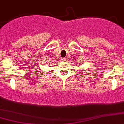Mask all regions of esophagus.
<instances>
[{
	"label": "esophagus",
	"instance_id": "1",
	"mask_svg": "<svg viewBox=\"0 0 124 124\" xmlns=\"http://www.w3.org/2000/svg\"><path fill=\"white\" fill-rule=\"evenodd\" d=\"M62 61H64V62H66V61H67V58H62Z\"/></svg>",
	"mask_w": 124,
	"mask_h": 124
}]
</instances>
